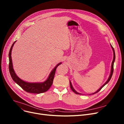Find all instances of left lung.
<instances>
[{"label": "left lung", "mask_w": 124, "mask_h": 124, "mask_svg": "<svg viewBox=\"0 0 124 124\" xmlns=\"http://www.w3.org/2000/svg\"><path fill=\"white\" fill-rule=\"evenodd\" d=\"M111 47H112V49H113V54H114V57H113V61H112V65H111V73H110V76H109V78L108 79V80H107V81L105 82V83L104 84V85H103L100 88V89H99L96 92H95V93H92V94H90V95H91V94H95V93H98L99 91H100L101 90V89L105 85H106L107 83H108V82L110 81V80H111V78H112V75H113V71H114V62H115V50H114V48L112 47V46L111 45ZM70 88H71V90L73 91L75 93V94H81V93H78L77 91H75V90L74 89V88L73 87V86H72V84H71V82L70 81Z\"/></svg>", "instance_id": "obj_1"}]
</instances>
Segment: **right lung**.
<instances>
[{
    "mask_svg": "<svg viewBox=\"0 0 124 124\" xmlns=\"http://www.w3.org/2000/svg\"><path fill=\"white\" fill-rule=\"evenodd\" d=\"M15 42L16 41L12 44L9 52V70L13 80L27 92L35 94H40L46 92L52 85L56 68L59 65L61 64V62L59 63L56 65V66L52 70L50 74H49L47 79L45 81L42 82H42H41V83H38H38H29V82H25L20 79L16 75V74H15L14 70L13 68L11 59V51L12 47Z\"/></svg>",
    "mask_w": 124,
    "mask_h": 124,
    "instance_id": "add662e5",
    "label": "right lung"
}]
</instances>
